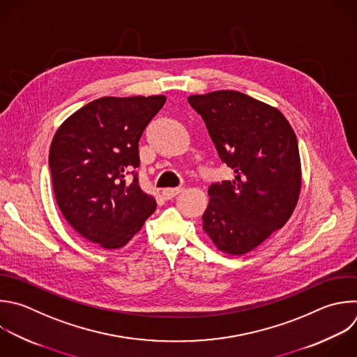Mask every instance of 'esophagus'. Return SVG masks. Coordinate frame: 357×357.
I'll return each mask as SVG.
<instances>
[{
	"label": "esophagus",
	"instance_id": "34e87169",
	"mask_svg": "<svg viewBox=\"0 0 357 357\" xmlns=\"http://www.w3.org/2000/svg\"><path fill=\"white\" fill-rule=\"evenodd\" d=\"M182 190H183V188H168V189L162 190V196H164V199L169 200V199L178 196Z\"/></svg>",
	"mask_w": 357,
	"mask_h": 357
}]
</instances>
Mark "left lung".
<instances>
[{"instance_id": "left-lung-1", "label": "left lung", "mask_w": 357, "mask_h": 357, "mask_svg": "<svg viewBox=\"0 0 357 357\" xmlns=\"http://www.w3.org/2000/svg\"><path fill=\"white\" fill-rule=\"evenodd\" d=\"M188 102L235 174L208 188L203 229L218 251L245 255L282 228L298 203L297 137L278 107L238 91L190 95Z\"/></svg>"}]
</instances>
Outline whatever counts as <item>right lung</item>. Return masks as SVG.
Returning <instances> with one entry per match:
<instances>
[{
  "label": "right lung",
  "mask_w": 357,
  "mask_h": 357,
  "mask_svg": "<svg viewBox=\"0 0 357 357\" xmlns=\"http://www.w3.org/2000/svg\"><path fill=\"white\" fill-rule=\"evenodd\" d=\"M167 98L103 96L61 123L49 154L53 190L68 224L105 250L125 247L154 213L153 195L128 174L140 164L139 142Z\"/></svg>",
  "instance_id": "add662e5"
}]
</instances>
